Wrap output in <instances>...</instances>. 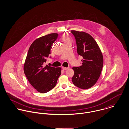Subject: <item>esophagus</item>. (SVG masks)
Here are the masks:
<instances>
[{
  "instance_id": "esophagus-1",
  "label": "esophagus",
  "mask_w": 129,
  "mask_h": 129,
  "mask_svg": "<svg viewBox=\"0 0 129 129\" xmlns=\"http://www.w3.org/2000/svg\"><path fill=\"white\" fill-rule=\"evenodd\" d=\"M69 69V68H66V67H62V70H67Z\"/></svg>"
}]
</instances>
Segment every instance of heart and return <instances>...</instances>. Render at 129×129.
Instances as JSON below:
<instances>
[{
    "label": "heart",
    "instance_id": "b5f03b06",
    "mask_svg": "<svg viewBox=\"0 0 129 129\" xmlns=\"http://www.w3.org/2000/svg\"><path fill=\"white\" fill-rule=\"evenodd\" d=\"M62 40L64 43H68V42H71V40H70L69 37H68V36L66 34H64L62 36Z\"/></svg>",
    "mask_w": 129,
    "mask_h": 129
}]
</instances>
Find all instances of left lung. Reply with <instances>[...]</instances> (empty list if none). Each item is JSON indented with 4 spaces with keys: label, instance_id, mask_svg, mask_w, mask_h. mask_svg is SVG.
<instances>
[{
    "label": "left lung",
    "instance_id": "obj_1",
    "mask_svg": "<svg viewBox=\"0 0 129 129\" xmlns=\"http://www.w3.org/2000/svg\"><path fill=\"white\" fill-rule=\"evenodd\" d=\"M76 40L77 52L83 57L79 67H73L72 81L76 86L83 89L91 88L97 81L103 65L101 50L93 38L82 31L72 30Z\"/></svg>",
    "mask_w": 129,
    "mask_h": 129
}]
</instances>
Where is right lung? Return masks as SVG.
<instances>
[{
	"instance_id": "obj_1",
	"label": "right lung",
	"mask_w": 129,
	"mask_h": 129,
	"mask_svg": "<svg viewBox=\"0 0 129 129\" xmlns=\"http://www.w3.org/2000/svg\"><path fill=\"white\" fill-rule=\"evenodd\" d=\"M58 34L52 33L36 39L30 46L24 64V72L31 85L39 92L50 91L61 74V68L45 66Z\"/></svg>"
}]
</instances>
